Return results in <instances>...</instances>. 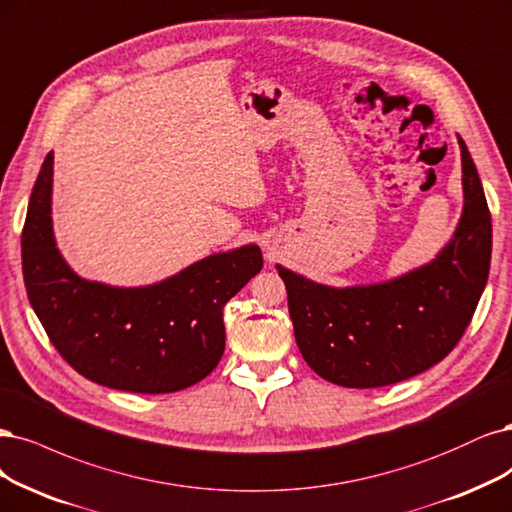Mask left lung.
I'll return each instance as SVG.
<instances>
[{
    "mask_svg": "<svg viewBox=\"0 0 512 512\" xmlns=\"http://www.w3.org/2000/svg\"><path fill=\"white\" fill-rule=\"evenodd\" d=\"M460 139L464 214L430 264L375 286L330 288L284 267L296 345L317 375L343 387H381L424 373L460 343L485 290L491 216Z\"/></svg>",
    "mask_w": 512,
    "mask_h": 512,
    "instance_id": "8db88e82",
    "label": "left lung"
}]
</instances>
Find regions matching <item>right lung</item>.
<instances>
[{"instance_id":"1","label":"right lung","mask_w":512,"mask_h":512,"mask_svg":"<svg viewBox=\"0 0 512 512\" xmlns=\"http://www.w3.org/2000/svg\"><path fill=\"white\" fill-rule=\"evenodd\" d=\"M50 192L52 152L33 184L21 245L29 303L61 358L133 394H171L205 379L224 354V305L262 269L258 245L203 258L161 284L110 288L61 258Z\"/></svg>"}]
</instances>
